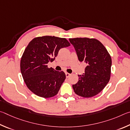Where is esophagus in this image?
<instances>
[{"label": "esophagus", "mask_w": 130, "mask_h": 130, "mask_svg": "<svg viewBox=\"0 0 130 130\" xmlns=\"http://www.w3.org/2000/svg\"><path fill=\"white\" fill-rule=\"evenodd\" d=\"M70 75H71V74L68 73V72H66V78H69Z\"/></svg>", "instance_id": "esophagus-1"}]
</instances>
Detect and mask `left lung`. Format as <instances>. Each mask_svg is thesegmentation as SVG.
I'll use <instances>...</instances> for the list:
<instances>
[{
    "label": "left lung",
    "mask_w": 130,
    "mask_h": 130,
    "mask_svg": "<svg viewBox=\"0 0 130 130\" xmlns=\"http://www.w3.org/2000/svg\"><path fill=\"white\" fill-rule=\"evenodd\" d=\"M69 40L74 45L79 60L87 64L85 73L78 75L79 81L72 85L74 92L84 98L94 96L110 80L112 64L110 55L96 39L76 38Z\"/></svg>",
    "instance_id": "left-lung-1"
}]
</instances>
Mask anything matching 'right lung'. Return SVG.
Instances as JSON below:
<instances>
[{"label": "right lung", "mask_w": 130, "mask_h": 130, "mask_svg": "<svg viewBox=\"0 0 130 130\" xmlns=\"http://www.w3.org/2000/svg\"><path fill=\"white\" fill-rule=\"evenodd\" d=\"M70 43L66 38L44 36L33 39L20 60V71L27 87L39 96L48 98L58 94L66 79L63 71L48 67L59 50Z\"/></svg>", "instance_id": "right-lung-1"}]
</instances>
